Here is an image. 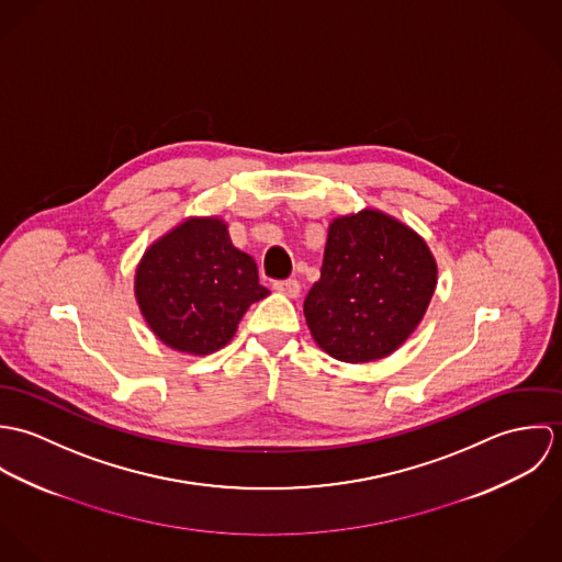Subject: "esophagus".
<instances>
[{"instance_id":"esophagus-1","label":"esophagus","mask_w":562,"mask_h":562,"mask_svg":"<svg viewBox=\"0 0 562 562\" xmlns=\"http://www.w3.org/2000/svg\"><path fill=\"white\" fill-rule=\"evenodd\" d=\"M274 290L290 296V299H296L301 294V283L296 279H285V281H274Z\"/></svg>"}]
</instances>
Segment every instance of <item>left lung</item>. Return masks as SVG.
<instances>
[{
    "mask_svg": "<svg viewBox=\"0 0 562 562\" xmlns=\"http://www.w3.org/2000/svg\"><path fill=\"white\" fill-rule=\"evenodd\" d=\"M437 285L426 241L392 216L335 218L305 318L324 352L346 363L392 355L424 318Z\"/></svg>",
    "mask_w": 562,
    "mask_h": 562,
    "instance_id": "1",
    "label": "left lung"
}]
</instances>
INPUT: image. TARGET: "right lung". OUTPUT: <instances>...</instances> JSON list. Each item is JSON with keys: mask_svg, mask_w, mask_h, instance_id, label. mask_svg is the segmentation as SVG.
I'll list each match as a JSON object with an SVG mask.
<instances>
[{"mask_svg": "<svg viewBox=\"0 0 562 562\" xmlns=\"http://www.w3.org/2000/svg\"><path fill=\"white\" fill-rule=\"evenodd\" d=\"M268 296L257 263L218 218H190L156 241L136 270V299L151 330L175 350L210 355Z\"/></svg>", "mask_w": 562, "mask_h": 562, "instance_id": "obj_1", "label": "right lung"}]
</instances>
